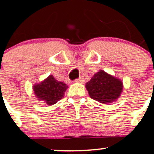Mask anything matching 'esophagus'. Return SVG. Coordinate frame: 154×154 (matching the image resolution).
<instances>
[{"instance_id":"1","label":"esophagus","mask_w":154,"mask_h":154,"mask_svg":"<svg viewBox=\"0 0 154 154\" xmlns=\"http://www.w3.org/2000/svg\"><path fill=\"white\" fill-rule=\"evenodd\" d=\"M84 79L82 78V77H80V78L79 79H76L75 80V82H78V83H83L84 82Z\"/></svg>"}]
</instances>
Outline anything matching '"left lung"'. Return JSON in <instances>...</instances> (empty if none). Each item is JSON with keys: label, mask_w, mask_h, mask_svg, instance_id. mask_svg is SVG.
Listing matches in <instances>:
<instances>
[{"label": "left lung", "mask_w": 154, "mask_h": 154, "mask_svg": "<svg viewBox=\"0 0 154 154\" xmlns=\"http://www.w3.org/2000/svg\"><path fill=\"white\" fill-rule=\"evenodd\" d=\"M85 87L91 98L106 104L114 102L121 95L123 83L119 79L100 70L86 83Z\"/></svg>", "instance_id": "obj_1"}]
</instances>
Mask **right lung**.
<instances>
[{
    "mask_svg": "<svg viewBox=\"0 0 154 154\" xmlns=\"http://www.w3.org/2000/svg\"><path fill=\"white\" fill-rule=\"evenodd\" d=\"M68 86L65 83L56 80L50 75L39 84L33 86V91L37 98L44 101L48 105L52 106L63 98Z\"/></svg>",
    "mask_w": 154,
    "mask_h": 154,
    "instance_id": "right-lung-1",
    "label": "right lung"
}]
</instances>
